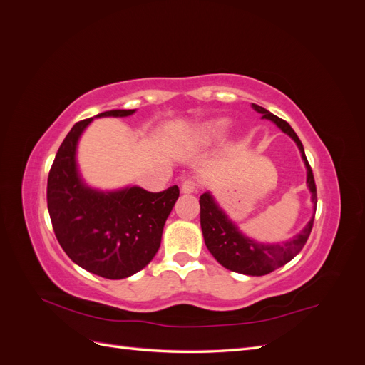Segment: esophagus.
<instances>
[{
	"instance_id": "esophagus-1",
	"label": "esophagus",
	"mask_w": 365,
	"mask_h": 365,
	"mask_svg": "<svg viewBox=\"0 0 365 365\" xmlns=\"http://www.w3.org/2000/svg\"><path fill=\"white\" fill-rule=\"evenodd\" d=\"M196 187H197V184L193 180H182V182H181V192L190 195V193L196 192Z\"/></svg>"
}]
</instances>
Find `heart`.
Instances as JSON below:
<instances>
[{
  "label": "heart",
  "instance_id": "heart-1",
  "mask_svg": "<svg viewBox=\"0 0 365 365\" xmlns=\"http://www.w3.org/2000/svg\"><path fill=\"white\" fill-rule=\"evenodd\" d=\"M231 126V120L227 117L207 120L193 130V140L197 145H210V143L222 138Z\"/></svg>",
  "mask_w": 365,
  "mask_h": 365
}]
</instances>
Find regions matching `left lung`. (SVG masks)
Returning <instances> with one entry per match:
<instances>
[{
  "label": "left lung",
  "instance_id": "obj_1",
  "mask_svg": "<svg viewBox=\"0 0 365 365\" xmlns=\"http://www.w3.org/2000/svg\"><path fill=\"white\" fill-rule=\"evenodd\" d=\"M251 108L262 114V118L272 121L282 132L289 135L300 150L302 160L306 165V184L309 192H311L314 213L300 233H297L294 237L284 242H275V244H264V242H257L256 239L247 236L244 231H240V228L225 213V210L217 204L212 192H205L200 197L201 228L208 251L224 268L245 275H264L292 260L304 247L314 225L317 189L312 169L304 155V148L289 123H286L284 120L256 103H251Z\"/></svg>",
  "mask_w": 365,
  "mask_h": 365
}]
</instances>
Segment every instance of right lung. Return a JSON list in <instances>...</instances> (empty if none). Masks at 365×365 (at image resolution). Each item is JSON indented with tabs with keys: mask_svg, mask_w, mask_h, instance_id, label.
Returning <instances> with one entry per match:
<instances>
[{
	"mask_svg": "<svg viewBox=\"0 0 365 365\" xmlns=\"http://www.w3.org/2000/svg\"><path fill=\"white\" fill-rule=\"evenodd\" d=\"M137 109H113L76 123L62 141L47 182V205L61 247L81 268L120 280L141 271L155 256L178 185L150 193L138 185L101 190L88 184L77 164V146L94 118L129 117Z\"/></svg>",
	"mask_w": 365,
	"mask_h": 365,
	"instance_id": "add662e5",
	"label": "right lung"
}]
</instances>
